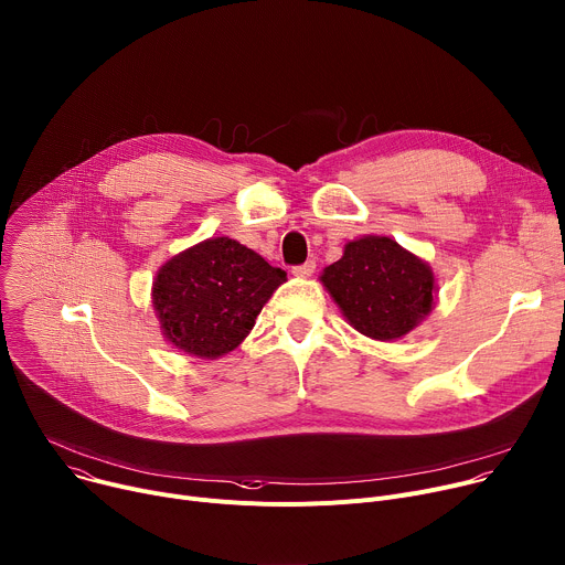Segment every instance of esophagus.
Segmentation results:
<instances>
[{"label": "esophagus", "mask_w": 565, "mask_h": 565, "mask_svg": "<svg viewBox=\"0 0 565 565\" xmlns=\"http://www.w3.org/2000/svg\"><path fill=\"white\" fill-rule=\"evenodd\" d=\"M315 271H317V263H315V259H308L306 265H298V267L291 269V274H294L296 278H310Z\"/></svg>", "instance_id": "esophagus-1"}]
</instances>
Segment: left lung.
I'll return each mask as SVG.
<instances>
[{
	"mask_svg": "<svg viewBox=\"0 0 565 565\" xmlns=\"http://www.w3.org/2000/svg\"><path fill=\"white\" fill-rule=\"evenodd\" d=\"M337 308L358 332L396 341L431 312L437 280L423 257L384 235H364L319 276Z\"/></svg>",
	"mask_w": 565,
	"mask_h": 565,
	"instance_id": "1",
	"label": "left lung"
}]
</instances>
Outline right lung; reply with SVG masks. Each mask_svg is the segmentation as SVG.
I'll return each instance as SVG.
<instances>
[{
    "mask_svg": "<svg viewBox=\"0 0 565 565\" xmlns=\"http://www.w3.org/2000/svg\"><path fill=\"white\" fill-rule=\"evenodd\" d=\"M285 280L282 269L237 239L210 237L167 259L153 278L151 302L171 345L216 360L248 337Z\"/></svg>",
    "mask_w": 565,
    "mask_h": 565,
    "instance_id": "right-lung-1",
    "label": "right lung"
}]
</instances>
